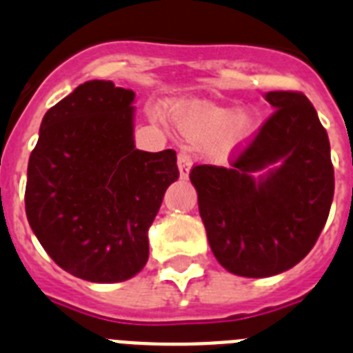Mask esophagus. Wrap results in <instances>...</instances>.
<instances>
[{"label":"esophagus","mask_w":353,"mask_h":353,"mask_svg":"<svg viewBox=\"0 0 353 353\" xmlns=\"http://www.w3.org/2000/svg\"><path fill=\"white\" fill-rule=\"evenodd\" d=\"M177 167H179V176L181 179H188L190 168H192V156L188 152L181 151L177 154Z\"/></svg>","instance_id":"esophagus-1"}]
</instances>
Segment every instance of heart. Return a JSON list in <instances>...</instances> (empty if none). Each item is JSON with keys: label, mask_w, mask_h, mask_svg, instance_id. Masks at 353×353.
<instances>
[{"label": "heart", "mask_w": 353, "mask_h": 353, "mask_svg": "<svg viewBox=\"0 0 353 353\" xmlns=\"http://www.w3.org/2000/svg\"><path fill=\"white\" fill-rule=\"evenodd\" d=\"M172 119L190 139H204V147L214 158H225L257 131L259 117L254 110L243 108L231 112L225 106L208 101H181L174 103Z\"/></svg>", "instance_id": "heart-1"}]
</instances>
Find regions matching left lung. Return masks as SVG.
Instances as JSON below:
<instances>
[{"mask_svg":"<svg viewBox=\"0 0 353 353\" xmlns=\"http://www.w3.org/2000/svg\"><path fill=\"white\" fill-rule=\"evenodd\" d=\"M275 112L231 156L229 168L197 165L190 181L216 261L241 277L293 268L314 247L334 197L330 143L302 92L266 94ZM269 168V174L253 177Z\"/></svg>","mask_w":353,"mask_h":353,"instance_id":"8db88e82","label":"left lung"}]
</instances>
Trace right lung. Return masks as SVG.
<instances>
[{"instance_id": "right-lung-1", "label": "right lung", "mask_w": 353, "mask_h": 353, "mask_svg": "<svg viewBox=\"0 0 353 353\" xmlns=\"http://www.w3.org/2000/svg\"><path fill=\"white\" fill-rule=\"evenodd\" d=\"M134 92L79 85L46 112L30 154L26 216L49 257L74 277L121 283L149 257L147 231L179 177L176 151H139Z\"/></svg>"}]
</instances>
